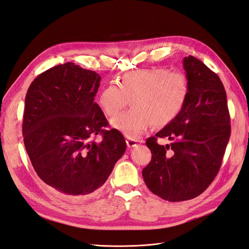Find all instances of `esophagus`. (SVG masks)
<instances>
[{
    "label": "esophagus",
    "mask_w": 249,
    "mask_h": 249,
    "mask_svg": "<svg viewBox=\"0 0 249 249\" xmlns=\"http://www.w3.org/2000/svg\"><path fill=\"white\" fill-rule=\"evenodd\" d=\"M138 144V141L137 140H134V139H130V138H127L126 139V145H127V147H135Z\"/></svg>",
    "instance_id": "obj_1"
}]
</instances>
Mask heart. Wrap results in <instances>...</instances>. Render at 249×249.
<instances>
[{"label": "heart", "mask_w": 249, "mask_h": 249, "mask_svg": "<svg viewBox=\"0 0 249 249\" xmlns=\"http://www.w3.org/2000/svg\"><path fill=\"white\" fill-rule=\"evenodd\" d=\"M190 82L185 73L167 67H150L124 74L118 85L105 87L99 104L105 114L115 116L132 99V109L111 120V125L126 137L136 139L152 125L172 123L186 106Z\"/></svg>", "instance_id": "1"}]
</instances>
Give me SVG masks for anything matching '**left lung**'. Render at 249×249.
<instances>
[{"instance_id":"left-lung-1","label":"left lung","mask_w":249,"mask_h":249,"mask_svg":"<svg viewBox=\"0 0 249 249\" xmlns=\"http://www.w3.org/2000/svg\"><path fill=\"white\" fill-rule=\"evenodd\" d=\"M183 66L190 82L186 106L146 140L152 161L142 170L148 189L168 201L192 199L207 189L219 171L231 136L227 93L219 77L193 56L185 57ZM157 138L172 143L160 146Z\"/></svg>"}]
</instances>
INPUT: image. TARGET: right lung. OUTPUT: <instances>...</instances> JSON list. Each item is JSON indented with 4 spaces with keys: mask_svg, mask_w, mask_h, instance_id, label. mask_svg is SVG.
Segmentation results:
<instances>
[{
    "mask_svg": "<svg viewBox=\"0 0 249 249\" xmlns=\"http://www.w3.org/2000/svg\"><path fill=\"white\" fill-rule=\"evenodd\" d=\"M100 82L99 73L67 62L40 73L26 94L22 135L33 168L72 202L99 190L126 148L122 133L104 130L108 122L94 103Z\"/></svg>",
    "mask_w": 249,
    "mask_h": 249,
    "instance_id": "right-lung-1",
    "label": "right lung"
}]
</instances>
